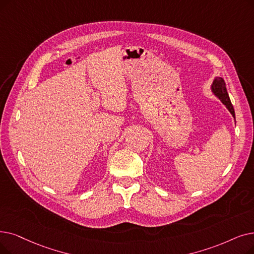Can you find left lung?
I'll use <instances>...</instances> for the list:
<instances>
[{"mask_svg":"<svg viewBox=\"0 0 254 254\" xmlns=\"http://www.w3.org/2000/svg\"><path fill=\"white\" fill-rule=\"evenodd\" d=\"M211 89H212V92L215 94V96H217L219 100L222 102V104L228 109V111L230 112V114L233 115L234 118L236 119L235 110H234L233 105H231L230 98L228 96L224 80L222 78H220V76H216L212 86H211Z\"/></svg>","mask_w":254,"mask_h":254,"instance_id":"left-lung-1","label":"left lung"}]
</instances>
